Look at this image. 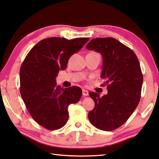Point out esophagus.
Returning <instances> with one entry per match:
<instances>
[{"mask_svg":"<svg viewBox=\"0 0 159 159\" xmlns=\"http://www.w3.org/2000/svg\"><path fill=\"white\" fill-rule=\"evenodd\" d=\"M88 94H89L88 91L86 90V89H83V96H88Z\"/></svg>","mask_w":159,"mask_h":159,"instance_id":"34e87169","label":"esophagus"}]
</instances>
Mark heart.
Instances as JSON below:
<instances>
[{"label":"heart","mask_w":159,"mask_h":159,"mask_svg":"<svg viewBox=\"0 0 159 159\" xmlns=\"http://www.w3.org/2000/svg\"><path fill=\"white\" fill-rule=\"evenodd\" d=\"M90 54H94V55H99L98 53H95V52H91V53H89Z\"/></svg>","instance_id":"obj_1"}]
</instances>
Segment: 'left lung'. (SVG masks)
Wrapping results in <instances>:
<instances>
[{"label":"left lung","instance_id":"8db88e82","mask_svg":"<svg viewBox=\"0 0 159 159\" xmlns=\"http://www.w3.org/2000/svg\"><path fill=\"white\" fill-rule=\"evenodd\" d=\"M86 48L102 55L101 78L108 89L102 97L94 92L89 93L95 103L89 120L97 129L112 131L126 122L139 103L143 81L140 63L131 48L112 37L94 38Z\"/></svg>","mask_w":159,"mask_h":159}]
</instances>
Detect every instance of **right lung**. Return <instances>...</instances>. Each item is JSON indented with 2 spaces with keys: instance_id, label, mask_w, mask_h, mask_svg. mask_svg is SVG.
Segmentation results:
<instances>
[{
  "instance_id": "1",
  "label": "right lung",
  "mask_w": 159,
  "mask_h": 159,
  "mask_svg": "<svg viewBox=\"0 0 159 159\" xmlns=\"http://www.w3.org/2000/svg\"><path fill=\"white\" fill-rule=\"evenodd\" d=\"M88 37L67 39L50 37L32 48L20 69V93L35 122L48 130L59 129L69 118L68 106L82 96L77 86L63 89L56 84L60 70L72 55L81 49Z\"/></svg>"
}]
</instances>
